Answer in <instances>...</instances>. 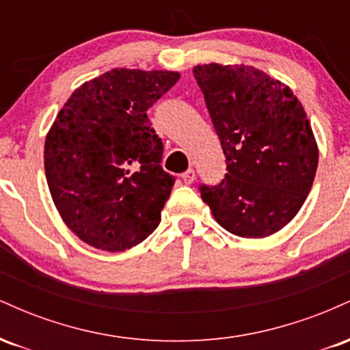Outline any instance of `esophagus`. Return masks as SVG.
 I'll list each match as a JSON object with an SVG mask.
<instances>
[{"instance_id": "34e87169", "label": "esophagus", "mask_w": 350, "mask_h": 350, "mask_svg": "<svg viewBox=\"0 0 350 350\" xmlns=\"http://www.w3.org/2000/svg\"><path fill=\"white\" fill-rule=\"evenodd\" d=\"M180 179H183L186 184H192L196 180V171L194 170H187L183 176H180Z\"/></svg>"}]
</instances>
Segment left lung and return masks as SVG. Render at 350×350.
Here are the masks:
<instances>
[{"label": "left lung", "instance_id": "1", "mask_svg": "<svg viewBox=\"0 0 350 350\" xmlns=\"http://www.w3.org/2000/svg\"><path fill=\"white\" fill-rule=\"evenodd\" d=\"M227 174L200 198L227 232L268 237L298 214L311 191L317 144L299 100L286 85L250 66L194 67Z\"/></svg>", "mask_w": 350, "mask_h": 350}]
</instances>
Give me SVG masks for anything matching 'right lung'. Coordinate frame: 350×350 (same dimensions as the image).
Returning a JSON list of instances; mask_svg holds the SVG:
<instances>
[{"instance_id":"right-lung-1","label":"right lung","mask_w":350,"mask_h":350,"mask_svg":"<svg viewBox=\"0 0 350 350\" xmlns=\"http://www.w3.org/2000/svg\"><path fill=\"white\" fill-rule=\"evenodd\" d=\"M178 72L113 69L80 85L52 124L44 167L60 217L80 240L107 252L142 243L161 222L174 176L148 108Z\"/></svg>"}]
</instances>
